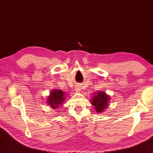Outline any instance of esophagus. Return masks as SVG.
I'll use <instances>...</instances> for the list:
<instances>
[{"label":"esophagus","instance_id":"esophagus-1","mask_svg":"<svg viewBox=\"0 0 153 153\" xmlns=\"http://www.w3.org/2000/svg\"><path fill=\"white\" fill-rule=\"evenodd\" d=\"M76 90L77 92H80L81 91V86H80V85H77V86H76Z\"/></svg>","mask_w":153,"mask_h":153}]
</instances>
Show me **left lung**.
<instances>
[{
	"label": "left lung",
	"instance_id": "1",
	"mask_svg": "<svg viewBox=\"0 0 153 153\" xmlns=\"http://www.w3.org/2000/svg\"><path fill=\"white\" fill-rule=\"evenodd\" d=\"M91 102L94 106L96 112L100 114L107 110L108 107V103L110 100V96L104 91H98L93 94Z\"/></svg>",
	"mask_w": 153,
	"mask_h": 153
}]
</instances>
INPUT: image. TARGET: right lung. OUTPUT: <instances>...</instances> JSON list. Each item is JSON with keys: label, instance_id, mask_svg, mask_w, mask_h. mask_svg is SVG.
I'll return each mask as SVG.
<instances>
[{"label": "right lung", "instance_id": "right-lung-1", "mask_svg": "<svg viewBox=\"0 0 153 153\" xmlns=\"http://www.w3.org/2000/svg\"><path fill=\"white\" fill-rule=\"evenodd\" d=\"M65 95V93L62 91L61 90H52L50 92L49 96L46 97L47 98H46V102L52 108L56 109V108H59V106L63 104L66 98Z\"/></svg>", "mask_w": 153, "mask_h": 153}]
</instances>
